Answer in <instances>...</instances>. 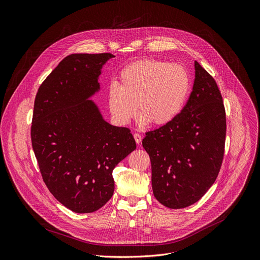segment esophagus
Listing matches in <instances>:
<instances>
[{
	"label": "esophagus",
	"mask_w": 260,
	"mask_h": 260,
	"mask_svg": "<svg viewBox=\"0 0 260 260\" xmlns=\"http://www.w3.org/2000/svg\"><path fill=\"white\" fill-rule=\"evenodd\" d=\"M134 139H135V141H136V143H140L141 142V140H142V137H141V135L139 134V133H134Z\"/></svg>",
	"instance_id": "obj_1"
}]
</instances>
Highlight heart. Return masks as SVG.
<instances>
[{
  "label": "heart",
  "instance_id": "1",
  "mask_svg": "<svg viewBox=\"0 0 260 260\" xmlns=\"http://www.w3.org/2000/svg\"><path fill=\"white\" fill-rule=\"evenodd\" d=\"M190 78L178 63L141 59L124 67L118 85L109 87V109L117 123L128 124L137 112L140 125L166 126L182 112Z\"/></svg>",
  "mask_w": 260,
  "mask_h": 260
}]
</instances>
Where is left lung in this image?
Here are the masks:
<instances>
[{
	"instance_id": "obj_1",
	"label": "left lung",
	"mask_w": 260,
	"mask_h": 260,
	"mask_svg": "<svg viewBox=\"0 0 260 260\" xmlns=\"http://www.w3.org/2000/svg\"><path fill=\"white\" fill-rule=\"evenodd\" d=\"M225 133L221 93L212 76L194 61L192 91L180 115L142 139L154 198L171 209L198 202L219 173Z\"/></svg>"
}]
</instances>
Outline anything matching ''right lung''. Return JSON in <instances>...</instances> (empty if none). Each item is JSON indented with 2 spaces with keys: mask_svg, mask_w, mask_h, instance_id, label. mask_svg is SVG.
Instances as JSON below:
<instances>
[{
  "mask_svg": "<svg viewBox=\"0 0 260 260\" xmlns=\"http://www.w3.org/2000/svg\"><path fill=\"white\" fill-rule=\"evenodd\" d=\"M111 53L71 54L40 86L35 99L31 144L45 184L76 213L105 206L115 190L114 168L136 148L126 127L103 120L89 98Z\"/></svg>",
  "mask_w": 260,
  "mask_h": 260,
  "instance_id": "add662e5",
  "label": "right lung"
}]
</instances>
